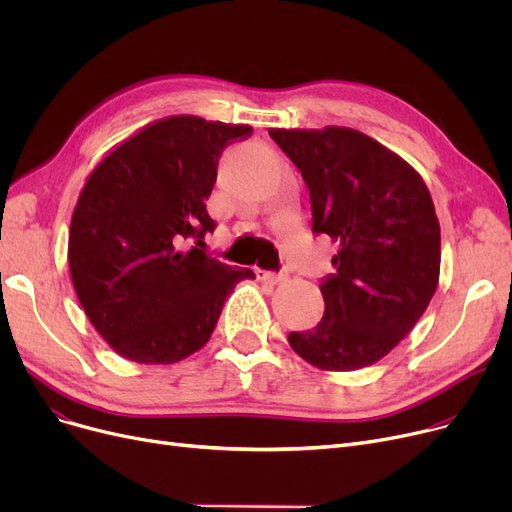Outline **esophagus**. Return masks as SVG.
I'll use <instances>...</instances> for the list:
<instances>
[{
  "instance_id": "obj_1",
  "label": "esophagus",
  "mask_w": 512,
  "mask_h": 512,
  "mask_svg": "<svg viewBox=\"0 0 512 512\" xmlns=\"http://www.w3.org/2000/svg\"><path fill=\"white\" fill-rule=\"evenodd\" d=\"M255 274H257V278H259L261 282H267V284H280V282H284V280L288 278V274H286V272H267V270H257Z\"/></svg>"
}]
</instances>
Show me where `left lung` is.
Masks as SVG:
<instances>
[{
	"instance_id": "8db88e82",
	"label": "left lung",
	"mask_w": 512,
	"mask_h": 512,
	"mask_svg": "<svg viewBox=\"0 0 512 512\" xmlns=\"http://www.w3.org/2000/svg\"><path fill=\"white\" fill-rule=\"evenodd\" d=\"M311 197L313 232L336 242V274L319 284V324L290 332L317 369L355 371L386 357L432 301L440 280V222L423 178L367 134L272 128Z\"/></svg>"
}]
</instances>
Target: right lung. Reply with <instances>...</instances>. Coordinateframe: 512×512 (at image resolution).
Instances as JSON below:
<instances>
[{"instance_id": "obj_1", "label": "right lung", "mask_w": 512, "mask_h": 512, "mask_svg": "<svg viewBox=\"0 0 512 512\" xmlns=\"http://www.w3.org/2000/svg\"><path fill=\"white\" fill-rule=\"evenodd\" d=\"M251 126L172 116L145 126L91 172L68 236L76 297L101 338L134 363L170 365L211 338L245 278L205 255V201L222 151ZM188 246V250H182Z\"/></svg>"}]
</instances>
